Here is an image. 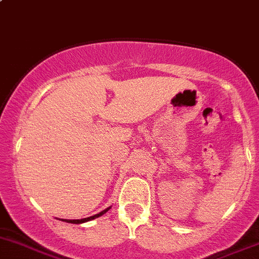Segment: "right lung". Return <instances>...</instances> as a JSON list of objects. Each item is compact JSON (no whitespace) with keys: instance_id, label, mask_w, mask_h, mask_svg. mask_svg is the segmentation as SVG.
Returning a JSON list of instances; mask_svg holds the SVG:
<instances>
[{"instance_id":"1","label":"right lung","mask_w":259,"mask_h":259,"mask_svg":"<svg viewBox=\"0 0 259 259\" xmlns=\"http://www.w3.org/2000/svg\"><path fill=\"white\" fill-rule=\"evenodd\" d=\"M108 209H110V208H107V209L102 210V212H100V213H98V214L91 215V217H89V218H83V220H62V221H66V222H68V223H76V225H77V223H84V222H87V221L95 220V218H97V217H100V215L105 214V213L107 212Z\"/></svg>"}]
</instances>
